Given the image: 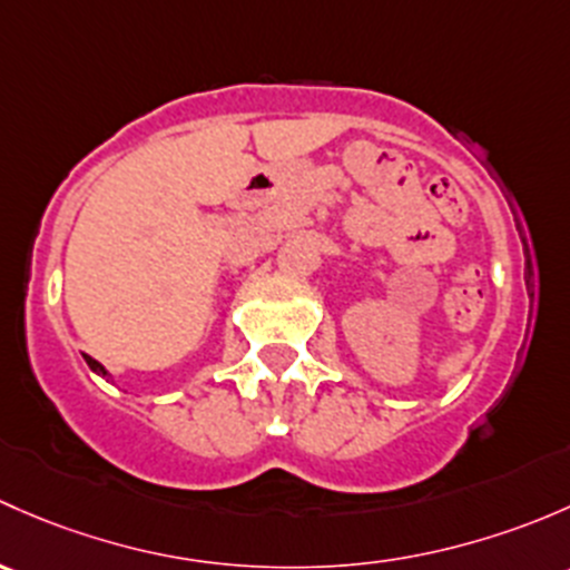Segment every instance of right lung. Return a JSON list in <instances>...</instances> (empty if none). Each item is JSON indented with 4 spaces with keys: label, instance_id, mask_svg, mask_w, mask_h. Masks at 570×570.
Returning <instances> with one entry per match:
<instances>
[{
    "label": "right lung",
    "instance_id": "right-lung-1",
    "mask_svg": "<svg viewBox=\"0 0 570 570\" xmlns=\"http://www.w3.org/2000/svg\"><path fill=\"white\" fill-rule=\"evenodd\" d=\"M85 360H87V365H90V371H96V373L107 375V371H104V365H101V362H96V360H92V356H85Z\"/></svg>",
    "mask_w": 570,
    "mask_h": 570
}]
</instances>
